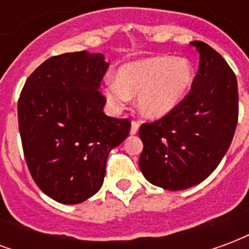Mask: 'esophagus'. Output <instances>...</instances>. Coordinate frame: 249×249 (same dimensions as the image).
<instances>
[{
    "label": "esophagus",
    "mask_w": 249,
    "mask_h": 249,
    "mask_svg": "<svg viewBox=\"0 0 249 249\" xmlns=\"http://www.w3.org/2000/svg\"><path fill=\"white\" fill-rule=\"evenodd\" d=\"M140 121L139 120H133L132 121V126H130V135H136L137 133V130L140 128Z\"/></svg>",
    "instance_id": "esophagus-1"
}]
</instances>
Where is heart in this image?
Here are the masks:
<instances>
[{
    "instance_id": "heart-1",
    "label": "heart",
    "mask_w": 249,
    "mask_h": 249,
    "mask_svg": "<svg viewBox=\"0 0 249 249\" xmlns=\"http://www.w3.org/2000/svg\"><path fill=\"white\" fill-rule=\"evenodd\" d=\"M195 69L188 58L156 56L120 68L117 80L107 85V97L114 107L139 96V108L149 117H162L183 101L192 87Z\"/></svg>"
}]
</instances>
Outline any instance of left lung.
I'll return each instance as SVG.
<instances>
[{"mask_svg":"<svg viewBox=\"0 0 249 249\" xmlns=\"http://www.w3.org/2000/svg\"><path fill=\"white\" fill-rule=\"evenodd\" d=\"M200 53L191 90L172 112L144 123L139 165L153 185L181 191L201 183L228 151L239 119L237 80L217 52L192 41Z\"/></svg>","mask_w":249,"mask_h":249,"instance_id":"left-lung-1","label":"left lung"}]
</instances>
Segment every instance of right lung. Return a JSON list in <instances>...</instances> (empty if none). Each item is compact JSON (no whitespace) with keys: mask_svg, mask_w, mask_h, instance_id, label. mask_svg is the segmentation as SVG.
<instances>
[{"mask_svg":"<svg viewBox=\"0 0 249 249\" xmlns=\"http://www.w3.org/2000/svg\"><path fill=\"white\" fill-rule=\"evenodd\" d=\"M109 64L85 51L53 56L25 82L18 128L35 183L62 204H78L101 188L110 151L130 132L129 119L104 113L100 92Z\"/></svg>","mask_w":249,"mask_h":249,"instance_id":"obj_1","label":"right lung"}]
</instances>
